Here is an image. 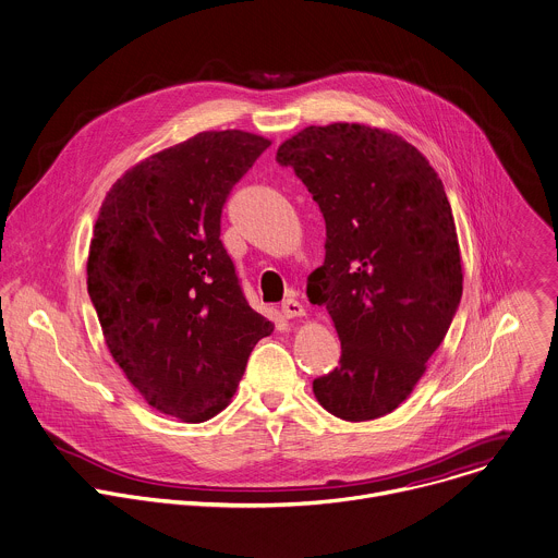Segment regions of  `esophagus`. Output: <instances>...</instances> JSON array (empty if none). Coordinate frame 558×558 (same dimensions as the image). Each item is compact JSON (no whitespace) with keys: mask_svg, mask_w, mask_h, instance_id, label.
Listing matches in <instances>:
<instances>
[{"mask_svg":"<svg viewBox=\"0 0 558 558\" xmlns=\"http://www.w3.org/2000/svg\"><path fill=\"white\" fill-rule=\"evenodd\" d=\"M280 311H282V315H284L287 319H291V317H302V315H304V306H302L295 298H287V300L282 302Z\"/></svg>","mask_w":558,"mask_h":558,"instance_id":"34e87169","label":"esophagus"}]
</instances>
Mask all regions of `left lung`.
I'll return each instance as SVG.
<instances>
[{
  "label": "left lung",
  "mask_w": 558,
  "mask_h": 558,
  "mask_svg": "<svg viewBox=\"0 0 558 558\" xmlns=\"http://www.w3.org/2000/svg\"><path fill=\"white\" fill-rule=\"evenodd\" d=\"M326 221L324 265L308 276L341 341L313 381L350 423L395 412L427 369L462 298V258L438 172L401 135L356 122L306 126L278 146Z\"/></svg>",
  "instance_id": "1"
}]
</instances>
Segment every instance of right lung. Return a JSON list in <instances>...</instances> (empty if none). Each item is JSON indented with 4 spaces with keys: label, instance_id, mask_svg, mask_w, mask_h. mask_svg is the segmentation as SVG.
Listing matches in <instances>:
<instances>
[{
    "label": "right lung",
    "instance_id": "1",
    "mask_svg": "<svg viewBox=\"0 0 558 558\" xmlns=\"http://www.w3.org/2000/svg\"><path fill=\"white\" fill-rule=\"evenodd\" d=\"M269 144L239 129L197 133L126 170L100 206L87 291L105 343L144 401L183 423L228 408L274 330L219 239L230 191Z\"/></svg>",
    "mask_w": 558,
    "mask_h": 558
}]
</instances>
